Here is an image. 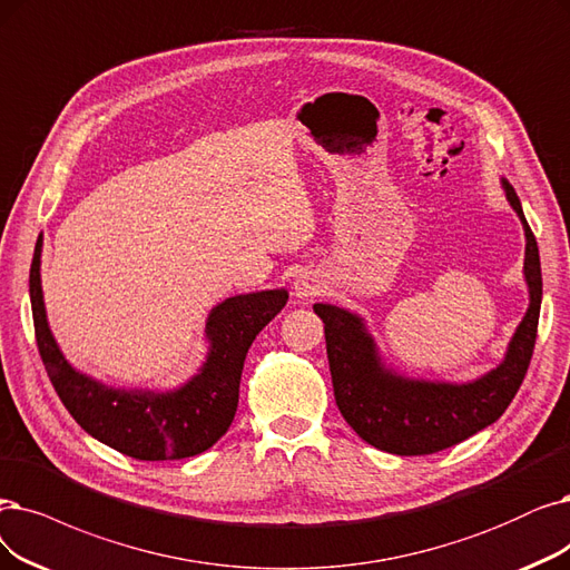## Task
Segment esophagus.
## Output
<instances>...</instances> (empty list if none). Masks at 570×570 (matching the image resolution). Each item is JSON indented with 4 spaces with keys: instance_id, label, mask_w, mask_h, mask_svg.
<instances>
[{
    "instance_id": "1",
    "label": "esophagus",
    "mask_w": 570,
    "mask_h": 570,
    "mask_svg": "<svg viewBox=\"0 0 570 570\" xmlns=\"http://www.w3.org/2000/svg\"><path fill=\"white\" fill-rule=\"evenodd\" d=\"M321 289H323V281L317 278L313 271L302 273V276L294 281V294H297V297H302V299L315 297V294H321Z\"/></svg>"
}]
</instances>
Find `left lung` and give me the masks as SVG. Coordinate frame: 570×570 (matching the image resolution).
<instances>
[{
	"instance_id": "1",
	"label": "left lung",
	"mask_w": 570,
	"mask_h": 570,
	"mask_svg": "<svg viewBox=\"0 0 570 570\" xmlns=\"http://www.w3.org/2000/svg\"><path fill=\"white\" fill-rule=\"evenodd\" d=\"M503 189L527 234L523 276L531 304L510 341L505 360L482 379L470 383L404 379L383 367L362 317L330 304L313 306L325 323L336 406L367 444L397 456L438 453L495 423L514 400L535 348L542 273L538 243L523 217L519 196L505 179Z\"/></svg>"
}]
</instances>
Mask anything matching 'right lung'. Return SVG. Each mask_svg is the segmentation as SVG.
I'll use <instances>...</instances> for the list:
<instances>
[{
    "instance_id": "add662e5",
    "label": "right lung",
    "mask_w": 570,
    "mask_h": 570,
    "mask_svg": "<svg viewBox=\"0 0 570 570\" xmlns=\"http://www.w3.org/2000/svg\"><path fill=\"white\" fill-rule=\"evenodd\" d=\"M41 236L30 266V302L43 367L72 419L96 440L138 461H179L208 451L229 430L247 348L287 304L285 289L224 299L206 323L210 353L200 372L170 393L117 391L79 374L60 353L41 294Z\"/></svg>"
}]
</instances>
